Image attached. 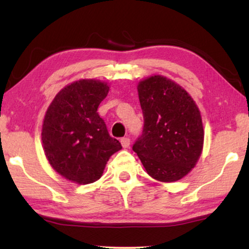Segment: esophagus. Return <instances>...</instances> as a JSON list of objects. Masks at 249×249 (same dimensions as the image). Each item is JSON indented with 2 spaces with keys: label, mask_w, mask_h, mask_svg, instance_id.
<instances>
[{
  "label": "esophagus",
  "mask_w": 249,
  "mask_h": 249,
  "mask_svg": "<svg viewBox=\"0 0 249 249\" xmlns=\"http://www.w3.org/2000/svg\"><path fill=\"white\" fill-rule=\"evenodd\" d=\"M121 144H122V147H123V148H127V147H128L129 144H130L129 138H128V137L122 138V140H121Z\"/></svg>",
  "instance_id": "esophagus-1"
}]
</instances>
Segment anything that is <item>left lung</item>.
I'll use <instances>...</instances> for the list:
<instances>
[{"label":"left lung","mask_w":249,"mask_h":249,"mask_svg":"<svg viewBox=\"0 0 249 249\" xmlns=\"http://www.w3.org/2000/svg\"><path fill=\"white\" fill-rule=\"evenodd\" d=\"M137 91L145 124L133 150L151 178L160 182L182 179L203 150L199 107L182 87L161 74L141 80Z\"/></svg>","instance_id":"8db88e82"}]
</instances>
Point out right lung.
I'll use <instances>...</instances> for the list:
<instances>
[{
    "instance_id": "1",
    "label": "right lung",
    "mask_w": 249,
    "mask_h": 249,
    "mask_svg": "<svg viewBox=\"0 0 249 249\" xmlns=\"http://www.w3.org/2000/svg\"><path fill=\"white\" fill-rule=\"evenodd\" d=\"M108 91L107 82L80 79L59 91L46 111L41 128L46 158L71 182L98 181L109 157L122 149L98 113Z\"/></svg>"
}]
</instances>
